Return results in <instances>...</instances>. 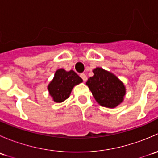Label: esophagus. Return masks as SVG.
Listing matches in <instances>:
<instances>
[{
  "label": "esophagus",
  "instance_id": "esophagus-1",
  "mask_svg": "<svg viewBox=\"0 0 158 158\" xmlns=\"http://www.w3.org/2000/svg\"><path fill=\"white\" fill-rule=\"evenodd\" d=\"M80 77L82 78V80H83L84 82H85V81L87 80V76H86V75L84 74V73H81V74H80Z\"/></svg>",
  "mask_w": 158,
  "mask_h": 158
}]
</instances>
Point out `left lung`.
<instances>
[{"label":"left lung","instance_id":"obj_1","mask_svg":"<svg viewBox=\"0 0 158 158\" xmlns=\"http://www.w3.org/2000/svg\"><path fill=\"white\" fill-rule=\"evenodd\" d=\"M94 76L86 82L97 102L103 107L113 109L120 105L125 95L123 82L116 76L102 68L93 69Z\"/></svg>","mask_w":158,"mask_h":158}]
</instances>
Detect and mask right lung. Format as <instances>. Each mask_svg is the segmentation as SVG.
<instances>
[{
  "instance_id": "add662e5",
  "label": "right lung",
  "mask_w": 158,
  "mask_h": 158,
  "mask_svg": "<svg viewBox=\"0 0 158 158\" xmlns=\"http://www.w3.org/2000/svg\"><path fill=\"white\" fill-rule=\"evenodd\" d=\"M82 82V79L73 70H56L54 78L48 85L49 95L55 102L60 103L69 97L72 89Z\"/></svg>"
}]
</instances>
